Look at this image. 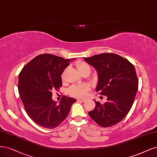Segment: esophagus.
I'll return each instance as SVG.
<instances>
[{
  "label": "esophagus",
  "mask_w": 157,
  "mask_h": 157,
  "mask_svg": "<svg viewBox=\"0 0 157 157\" xmlns=\"http://www.w3.org/2000/svg\"><path fill=\"white\" fill-rule=\"evenodd\" d=\"M77 101H80V102H84L86 101L85 99H78Z\"/></svg>",
  "instance_id": "esophagus-1"
}]
</instances>
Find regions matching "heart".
I'll return each instance as SVG.
<instances>
[{"mask_svg":"<svg viewBox=\"0 0 157 157\" xmlns=\"http://www.w3.org/2000/svg\"><path fill=\"white\" fill-rule=\"evenodd\" d=\"M77 67L79 72L82 74L86 71H91V68L89 65L84 62H78L77 63ZM90 88L87 85H74L69 90L70 95L77 97H84Z\"/></svg>","mask_w":157,"mask_h":157,"instance_id":"heart-1","label":"heart"}]
</instances>
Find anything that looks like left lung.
<instances>
[{"instance_id": "obj_1", "label": "left lung", "mask_w": 157, "mask_h": 157, "mask_svg": "<svg viewBox=\"0 0 157 157\" xmlns=\"http://www.w3.org/2000/svg\"><path fill=\"white\" fill-rule=\"evenodd\" d=\"M84 60L97 71L96 91L107 97L103 104L95 100V107L88 112L89 116L101 127L114 125L127 116L136 97L138 80L134 66L127 59L112 53Z\"/></svg>"}]
</instances>
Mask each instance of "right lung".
I'll list each match as a JSON object with an SVG mask.
<instances>
[{
  "mask_svg": "<svg viewBox=\"0 0 157 157\" xmlns=\"http://www.w3.org/2000/svg\"><path fill=\"white\" fill-rule=\"evenodd\" d=\"M73 60L44 54L32 59L19 73L20 98L28 116L42 127H57L69 114L72 104L77 101L64 95L58 105L52 99V91H57L62 86L61 75Z\"/></svg>",
  "mask_w": 157,
  "mask_h": 157,
  "instance_id": "obj_1",
  "label": "right lung"
}]
</instances>
